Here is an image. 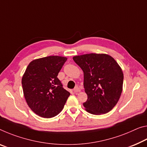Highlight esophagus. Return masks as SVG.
Returning <instances> with one entry per match:
<instances>
[{"label": "esophagus", "mask_w": 147, "mask_h": 147, "mask_svg": "<svg viewBox=\"0 0 147 147\" xmlns=\"http://www.w3.org/2000/svg\"><path fill=\"white\" fill-rule=\"evenodd\" d=\"M74 93H78V92H80V89L78 87H75L74 88Z\"/></svg>", "instance_id": "34e87169"}]
</instances>
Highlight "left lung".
<instances>
[{
    "mask_svg": "<svg viewBox=\"0 0 147 147\" xmlns=\"http://www.w3.org/2000/svg\"><path fill=\"white\" fill-rule=\"evenodd\" d=\"M84 72V88L88 113L102 115L114 108L122 92L124 74L115 59L107 54L90 53L73 57Z\"/></svg>",
    "mask_w": 147,
    "mask_h": 147,
    "instance_id": "8db88e82",
    "label": "left lung"
}]
</instances>
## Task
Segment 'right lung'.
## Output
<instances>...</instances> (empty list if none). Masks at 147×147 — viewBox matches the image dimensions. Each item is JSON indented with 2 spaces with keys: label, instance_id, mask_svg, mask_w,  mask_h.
Returning a JSON list of instances; mask_svg holds the SVG:
<instances>
[{
  "label": "right lung",
  "instance_id": "right-lung-1",
  "mask_svg": "<svg viewBox=\"0 0 147 147\" xmlns=\"http://www.w3.org/2000/svg\"><path fill=\"white\" fill-rule=\"evenodd\" d=\"M67 59L56 55L40 58L25 70L22 80L23 94L30 109L41 117L57 115L70 95L57 77Z\"/></svg>",
  "mask_w": 147,
  "mask_h": 147
}]
</instances>
